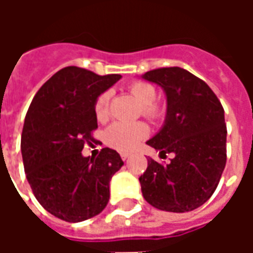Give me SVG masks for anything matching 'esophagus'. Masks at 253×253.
<instances>
[{
    "label": "esophagus",
    "mask_w": 253,
    "mask_h": 253,
    "mask_svg": "<svg viewBox=\"0 0 253 253\" xmlns=\"http://www.w3.org/2000/svg\"><path fill=\"white\" fill-rule=\"evenodd\" d=\"M121 157H122V160H123V161H126V160L130 157V154H128V153H122Z\"/></svg>",
    "instance_id": "esophagus-1"
}]
</instances>
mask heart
Instances as JSON below:
<instances>
[{
	"label": "heart",
	"instance_id": "1",
	"mask_svg": "<svg viewBox=\"0 0 253 253\" xmlns=\"http://www.w3.org/2000/svg\"><path fill=\"white\" fill-rule=\"evenodd\" d=\"M130 92L135 99L141 103L142 112L148 118L157 119L163 115V110L156 104L157 90L152 84L146 81H137L131 84ZM111 93L103 92L94 103V114L97 119H104L108 114ZM149 134V128L145 123H127V122H115L112 123L104 132V141L111 148L121 150V152H131L138 142Z\"/></svg>",
	"mask_w": 253,
	"mask_h": 253
}]
</instances>
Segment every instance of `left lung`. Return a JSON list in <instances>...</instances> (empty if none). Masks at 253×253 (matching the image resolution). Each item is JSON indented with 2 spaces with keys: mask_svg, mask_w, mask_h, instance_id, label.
Segmentation results:
<instances>
[{
  "mask_svg": "<svg viewBox=\"0 0 253 253\" xmlns=\"http://www.w3.org/2000/svg\"><path fill=\"white\" fill-rule=\"evenodd\" d=\"M167 96L163 127L148 145L169 164L149 159L139 177L145 201L164 211L186 212L202 206L217 188L226 164V125L215 93L201 78L181 67L146 72Z\"/></svg>",
  "mask_w": 253,
  "mask_h": 253,
  "instance_id": "1",
  "label": "left lung"
}]
</instances>
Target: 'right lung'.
Here are the masks:
<instances>
[{
  "label": "right lung",
  "instance_id": "right-lung-1",
  "mask_svg": "<svg viewBox=\"0 0 253 253\" xmlns=\"http://www.w3.org/2000/svg\"><path fill=\"white\" fill-rule=\"evenodd\" d=\"M77 66L63 67L43 84L25 115L21 154L34 195L52 215L81 222L97 215L110 201V181L123 161L114 149L84 157L97 128L94 103L121 80Z\"/></svg>",
  "mask_w": 253,
  "mask_h": 253
}]
</instances>
